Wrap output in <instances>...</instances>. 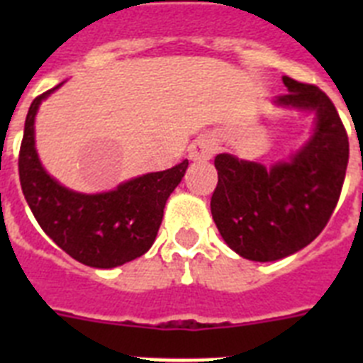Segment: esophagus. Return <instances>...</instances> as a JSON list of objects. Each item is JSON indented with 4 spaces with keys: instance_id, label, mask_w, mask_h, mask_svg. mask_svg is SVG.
Here are the masks:
<instances>
[{
    "instance_id": "34e87169",
    "label": "esophagus",
    "mask_w": 363,
    "mask_h": 363,
    "mask_svg": "<svg viewBox=\"0 0 363 363\" xmlns=\"http://www.w3.org/2000/svg\"><path fill=\"white\" fill-rule=\"evenodd\" d=\"M214 154V140L209 136L198 138L196 142L189 147V158L192 162H207Z\"/></svg>"
}]
</instances>
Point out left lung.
<instances>
[{
    "label": "left lung",
    "instance_id": "left-lung-1",
    "mask_svg": "<svg viewBox=\"0 0 363 363\" xmlns=\"http://www.w3.org/2000/svg\"><path fill=\"white\" fill-rule=\"evenodd\" d=\"M287 94L272 104L313 116L296 150L272 165L229 152L214 158L211 214L221 238L252 262H277L309 245L327 225L344 185L349 142L333 101L318 86L284 76Z\"/></svg>",
    "mask_w": 363,
    "mask_h": 363
}]
</instances>
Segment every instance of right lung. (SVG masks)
<instances>
[{
    "label": "right lung",
    "instance_id": "1",
    "mask_svg": "<svg viewBox=\"0 0 363 363\" xmlns=\"http://www.w3.org/2000/svg\"><path fill=\"white\" fill-rule=\"evenodd\" d=\"M63 83L38 96L28 108L19 150L21 189L41 229L67 255L89 267H120L152 247L167 200L189 160L121 182L112 191L86 194L62 185L41 163L34 125L40 105Z\"/></svg>",
    "mask_w": 363,
    "mask_h": 363
}]
</instances>
